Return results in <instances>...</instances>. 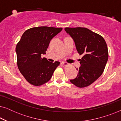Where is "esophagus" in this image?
<instances>
[{"label":"esophagus","instance_id":"obj_1","mask_svg":"<svg viewBox=\"0 0 121 121\" xmlns=\"http://www.w3.org/2000/svg\"><path fill=\"white\" fill-rule=\"evenodd\" d=\"M62 64L64 66H67V65H68L69 64L67 62H62Z\"/></svg>","mask_w":121,"mask_h":121}]
</instances>
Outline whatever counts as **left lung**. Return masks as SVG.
Returning a JSON list of instances; mask_svg holds the SVG:
<instances>
[{"instance_id":"obj_1","label":"left lung","mask_w":121,"mask_h":121,"mask_svg":"<svg viewBox=\"0 0 121 121\" xmlns=\"http://www.w3.org/2000/svg\"><path fill=\"white\" fill-rule=\"evenodd\" d=\"M65 31L75 43L80 55V67L75 79L70 80L78 87L90 85L101 75L108 58V48L105 39L100 35L85 27H65Z\"/></svg>"}]
</instances>
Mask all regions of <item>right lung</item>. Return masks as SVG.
I'll use <instances>...</instances> for the list:
<instances>
[{"instance_id":"1","label":"right lung","mask_w":121,"mask_h":121,"mask_svg":"<svg viewBox=\"0 0 121 121\" xmlns=\"http://www.w3.org/2000/svg\"><path fill=\"white\" fill-rule=\"evenodd\" d=\"M62 28L41 26L28 29L21 36L16 47L17 67L29 83L35 86L50 80L59 62H49L42 57L46 54L49 42Z\"/></svg>"}]
</instances>
